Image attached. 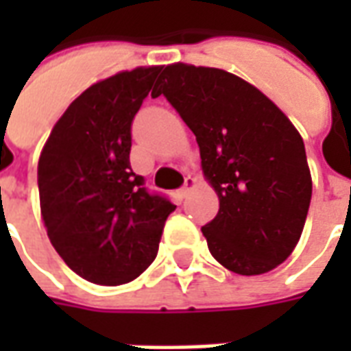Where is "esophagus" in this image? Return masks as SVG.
<instances>
[{"mask_svg":"<svg viewBox=\"0 0 351 351\" xmlns=\"http://www.w3.org/2000/svg\"><path fill=\"white\" fill-rule=\"evenodd\" d=\"M195 186V178H191V176H186V180H184V186L178 190V193H180V197H186L188 193H190V190Z\"/></svg>","mask_w":351,"mask_h":351,"instance_id":"esophagus-1","label":"esophagus"}]
</instances>
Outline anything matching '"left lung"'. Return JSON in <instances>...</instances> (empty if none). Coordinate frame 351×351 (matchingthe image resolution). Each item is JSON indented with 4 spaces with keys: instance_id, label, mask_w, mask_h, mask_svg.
Here are the masks:
<instances>
[{
    "instance_id": "1",
    "label": "left lung",
    "mask_w": 351,
    "mask_h": 351,
    "mask_svg": "<svg viewBox=\"0 0 351 351\" xmlns=\"http://www.w3.org/2000/svg\"><path fill=\"white\" fill-rule=\"evenodd\" d=\"M165 95L193 131L220 210L201 228L214 259L244 276L284 263L301 239L312 178L299 131L265 93L237 75L167 65Z\"/></svg>"
}]
</instances>
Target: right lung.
<instances>
[{"label": "right lung", "instance_id": "obj_1", "mask_svg": "<svg viewBox=\"0 0 351 351\" xmlns=\"http://www.w3.org/2000/svg\"><path fill=\"white\" fill-rule=\"evenodd\" d=\"M161 67L95 82L45 143L37 184L50 243L88 282L120 286L148 269L176 206L145 188L130 163L131 123Z\"/></svg>", "mask_w": 351, "mask_h": 351}]
</instances>
